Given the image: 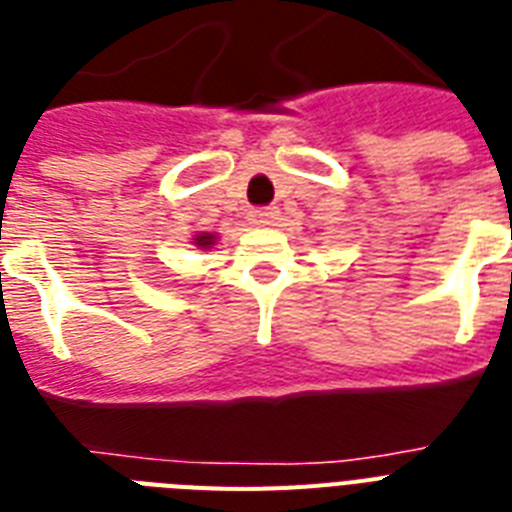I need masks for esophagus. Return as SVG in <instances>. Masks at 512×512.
<instances>
[{
  "instance_id": "34e87169",
  "label": "esophagus",
  "mask_w": 512,
  "mask_h": 512,
  "mask_svg": "<svg viewBox=\"0 0 512 512\" xmlns=\"http://www.w3.org/2000/svg\"><path fill=\"white\" fill-rule=\"evenodd\" d=\"M277 216H280V211L275 206L256 208V211H251V222L259 224V227H269V224H275Z\"/></svg>"
}]
</instances>
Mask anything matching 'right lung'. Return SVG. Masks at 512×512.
<instances>
[{"label":"right lung","instance_id":"obj_1","mask_svg":"<svg viewBox=\"0 0 512 512\" xmlns=\"http://www.w3.org/2000/svg\"><path fill=\"white\" fill-rule=\"evenodd\" d=\"M216 240H219V235H216V232H198V235L192 237V245H198V248H203V251H206V248H214Z\"/></svg>","mask_w":512,"mask_h":512}]
</instances>
